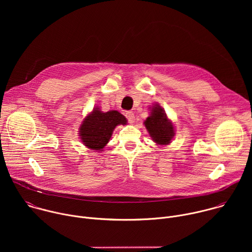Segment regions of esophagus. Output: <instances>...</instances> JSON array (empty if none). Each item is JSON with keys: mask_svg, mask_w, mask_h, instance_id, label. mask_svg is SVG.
Returning <instances> with one entry per match:
<instances>
[{"mask_svg": "<svg viewBox=\"0 0 252 252\" xmlns=\"http://www.w3.org/2000/svg\"><path fill=\"white\" fill-rule=\"evenodd\" d=\"M126 119H127L129 124H133V122H134V115H133V113L126 112Z\"/></svg>", "mask_w": 252, "mask_h": 252, "instance_id": "obj_1", "label": "esophagus"}]
</instances>
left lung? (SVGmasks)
Masks as SVG:
<instances>
[{
  "label": "left lung",
  "mask_w": 252,
  "mask_h": 252,
  "mask_svg": "<svg viewBox=\"0 0 252 252\" xmlns=\"http://www.w3.org/2000/svg\"><path fill=\"white\" fill-rule=\"evenodd\" d=\"M143 125L147 127L153 140L158 145L164 146L171 142L174 136V126L159 104L156 103L152 106L151 115Z\"/></svg>",
  "instance_id": "left-lung-1"
}]
</instances>
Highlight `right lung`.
<instances>
[{"instance_id": "add662e5", "label": "right lung", "mask_w": 252, "mask_h": 252, "mask_svg": "<svg viewBox=\"0 0 252 252\" xmlns=\"http://www.w3.org/2000/svg\"><path fill=\"white\" fill-rule=\"evenodd\" d=\"M126 124V119L118 111L103 113L96 106L84 119L79 128V135L88 149L102 152L116 126Z\"/></svg>"}]
</instances>
